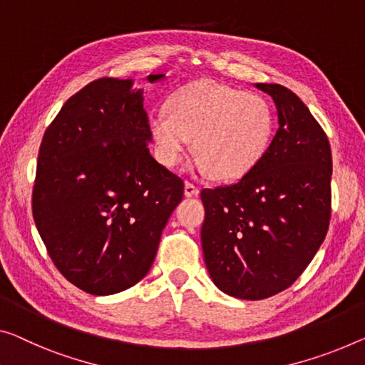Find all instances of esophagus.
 I'll return each mask as SVG.
<instances>
[{"label":"esophagus","instance_id":"1","mask_svg":"<svg viewBox=\"0 0 365 365\" xmlns=\"http://www.w3.org/2000/svg\"><path fill=\"white\" fill-rule=\"evenodd\" d=\"M185 197H188V198H192V197H197V195L200 193V188L197 187V185H193V183H190V182H185Z\"/></svg>","mask_w":365,"mask_h":365}]
</instances>
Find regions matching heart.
Returning <instances> with one entry per match:
<instances>
[{"mask_svg": "<svg viewBox=\"0 0 365 365\" xmlns=\"http://www.w3.org/2000/svg\"><path fill=\"white\" fill-rule=\"evenodd\" d=\"M149 133L162 165L175 167L192 139L198 172L216 180H237L269 152L275 113L264 96L198 80L178 90L168 110L150 113Z\"/></svg>", "mask_w": 365, "mask_h": 365, "instance_id": "b5f03b06", "label": "heart"}]
</instances>
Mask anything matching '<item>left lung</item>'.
Returning <instances> with one entry per match:
<instances>
[{"instance_id": "left-lung-1", "label": "left lung", "mask_w": 365, "mask_h": 365, "mask_svg": "<svg viewBox=\"0 0 365 365\" xmlns=\"http://www.w3.org/2000/svg\"><path fill=\"white\" fill-rule=\"evenodd\" d=\"M255 86L279 114L269 152L239 182L201 190L206 269L221 292L242 300L290 287L322 246L331 217L328 135L293 91Z\"/></svg>"}]
</instances>
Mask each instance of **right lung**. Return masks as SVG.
Wrapping results in <instances>:
<instances>
[{"label":"right lung","instance_id":"1","mask_svg":"<svg viewBox=\"0 0 365 365\" xmlns=\"http://www.w3.org/2000/svg\"><path fill=\"white\" fill-rule=\"evenodd\" d=\"M150 140L143 90L118 78L68 98L43 133L36 227L58 272L91 295H113L148 275L183 198V180L150 155Z\"/></svg>","mask_w":365,"mask_h":365}]
</instances>
